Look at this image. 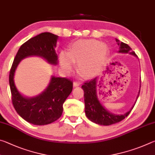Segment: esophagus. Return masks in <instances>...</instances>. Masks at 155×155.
I'll return each mask as SVG.
<instances>
[{"label": "esophagus", "mask_w": 155, "mask_h": 155, "mask_svg": "<svg viewBox=\"0 0 155 155\" xmlns=\"http://www.w3.org/2000/svg\"><path fill=\"white\" fill-rule=\"evenodd\" d=\"M80 82H77V81H74V83H73V85H74V87H78V86L80 85Z\"/></svg>", "instance_id": "obj_1"}]
</instances>
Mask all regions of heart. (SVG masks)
<instances>
[{
  "label": "heart",
  "instance_id": "obj_1",
  "mask_svg": "<svg viewBox=\"0 0 155 155\" xmlns=\"http://www.w3.org/2000/svg\"><path fill=\"white\" fill-rule=\"evenodd\" d=\"M109 53L108 46L96 40L75 41L69 52L63 51L59 61L63 71L70 73L77 62L78 71L83 77L92 78L98 75L104 68Z\"/></svg>",
  "mask_w": 155,
  "mask_h": 155
}]
</instances>
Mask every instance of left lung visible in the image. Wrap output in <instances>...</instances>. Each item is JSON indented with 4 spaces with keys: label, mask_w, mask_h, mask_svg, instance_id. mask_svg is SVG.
Returning <instances> with one entry per match:
<instances>
[{
    "label": "left lung",
    "mask_w": 155,
    "mask_h": 155,
    "mask_svg": "<svg viewBox=\"0 0 155 155\" xmlns=\"http://www.w3.org/2000/svg\"><path fill=\"white\" fill-rule=\"evenodd\" d=\"M115 41L119 46V51L120 53H128L136 57V54L133 52L130 47L128 44L122 42L117 39ZM98 79L97 78H94L89 82H86L82 85V89L84 91V102H85V111L87 118L96 124L103 126H109L115 124L127 117L130 114L131 110L134 107L138 98L140 91L136 98V101L133 106L129 111L123 115H116L109 112L102 105L98 98L97 94V86H99ZM141 85V84H140ZM141 87V85H140Z\"/></svg>",
    "instance_id": "obj_1"
}]
</instances>
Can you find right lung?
Masks as SVG:
<instances>
[{
  "label": "right lung",
  "instance_id": "1",
  "mask_svg": "<svg viewBox=\"0 0 155 155\" xmlns=\"http://www.w3.org/2000/svg\"><path fill=\"white\" fill-rule=\"evenodd\" d=\"M58 36L45 32L31 38L20 46L9 73L12 103L15 111L26 121L35 125H46L58 120L63 113V104L72 91V81L52 76L45 90L28 98L21 94L14 83L15 70L21 60L31 56L42 57L50 64H58L55 52Z\"/></svg>",
  "mask_w": 155,
  "mask_h": 155
}]
</instances>
